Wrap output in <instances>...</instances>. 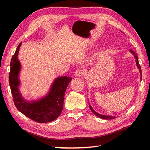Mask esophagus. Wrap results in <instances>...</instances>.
<instances>
[{
  "label": "esophagus",
  "instance_id": "esophagus-1",
  "mask_svg": "<svg viewBox=\"0 0 150 150\" xmlns=\"http://www.w3.org/2000/svg\"><path fill=\"white\" fill-rule=\"evenodd\" d=\"M82 74H83V71L81 69L76 70L75 72V76H77V77H81Z\"/></svg>",
  "mask_w": 150,
  "mask_h": 150
}]
</instances>
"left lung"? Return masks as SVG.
<instances>
[{"mask_svg":"<svg viewBox=\"0 0 150 150\" xmlns=\"http://www.w3.org/2000/svg\"><path fill=\"white\" fill-rule=\"evenodd\" d=\"M129 52L131 53L132 55H134V57L135 59V62H136V64H137V66L138 69H139V71L140 73H141V79H142V71H141V66H140L139 63V58H138V56H137V54L135 53V52H133V51L129 50ZM89 106H90V110H91L92 112H93L95 115L97 116L99 118H101V119H106V120H108V119H113L115 118V117L114 116H111V115H101V114H99L97 112H96L93 109V108L91 107V106L90 105V104L89 103Z\"/></svg>","mask_w":150,"mask_h":150,"instance_id":"1","label":"left lung"}]
</instances>
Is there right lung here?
<instances>
[{"label":"right lung","instance_id":"right-lung-1","mask_svg":"<svg viewBox=\"0 0 150 150\" xmlns=\"http://www.w3.org/2000/svg\"><path fill=\"white\" fill-rule=\"evenodd\" d=\"M21 44H18L12 57L9 74V86L14 104L20 112L35 122H52L57 119L62 112L66 90L72 79L66 76L57 77L54 80L46 96L35 100H26L19 91L21 85L19 73L21 65L18 59V54Z\"/></svg>","mask_w":150,"mask_h":150}]
</instances>
